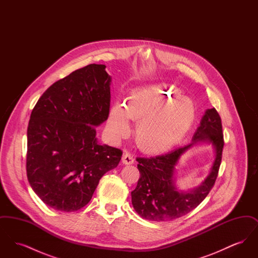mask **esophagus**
I'll return each instance as SVG.
<instances>
[{
	"instance_id": "1",
	"label": "esophagus",
	"mask_w": 258,
	"mask_h": 258,
	"mask_svg": "<svg viewBox=\"0 0 258 258\" xmlns=\"http://www.w3.org/2000/svg\"><path fill=\"white\" fill-rule=\"evenodd\" d=\"M123 164H133L134 162H135V159H134V157L130 154V153H125V154H123Z\"/></svg>"
}]
</instances>
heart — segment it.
I'll list each match as a JSON object with an SVG mask.
<instances>
[{"instance_id": "heart-1", "label": "heart", "mask_w": 258, "mask_h": 258, "mask_svg": "<svg viewBox=\"0 0 258 258\" xmlns=\"http://www.w3.org/2000/svg\"><path fill=\"white\" fill-rule=\"evenodd\" d=\"M195 115L192 101L181 97L177 87L153 85L134 92L125 107L115 104L111 108L107 131L113 140L119 141L132 133V119L140 120L135 133L139 147L148 153H162L184 137Z\"/></svg>"}]
</instances>
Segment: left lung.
Listing matches in <instances>:
<instances>
[{
  "instance_id": "obj_1",
  "label": "left lung",
  "mask_w": 258,
  "mask_h": 258,
  "mask_svg": "<svg viewBox=\"0 0 258 258\" xmlns=\"http://www.w3.org/2000/svg\"><path fill=\"white\" fill-rule=\"evenodd\" d=\"M208 141L216 149V159L206 181L188 193L178 192L173 184L174 166L184 152L194 143ZM224 145L220 114L208 109L192 137V143L178 148L165 155L151 158H136L140 177L132 202L136 213L143 219L168 221L181 218L197 206L208 196L217 180Z\"/></svg>"
}]
</instances>
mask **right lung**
Here are the masks:
<instances>
[{
    "label": "right lung",
    "instance_id": "1",
    "mask_svg": "<svg viewBox=\"0 0 258 258\" xmlns=\"http://www.w3.org/2000/svg\"><path fill=\"white\" fill-rule=\"evenodd\" d=\"M91 63L42 94L27 131L26 170L46 205L74 212L89 203L100 178L117 167L122 150L97 142L96 126L107 120L110 76Z\"/></svg>",
    "mask_w": 258,
    "mask_h": 258
}]
</instances>
